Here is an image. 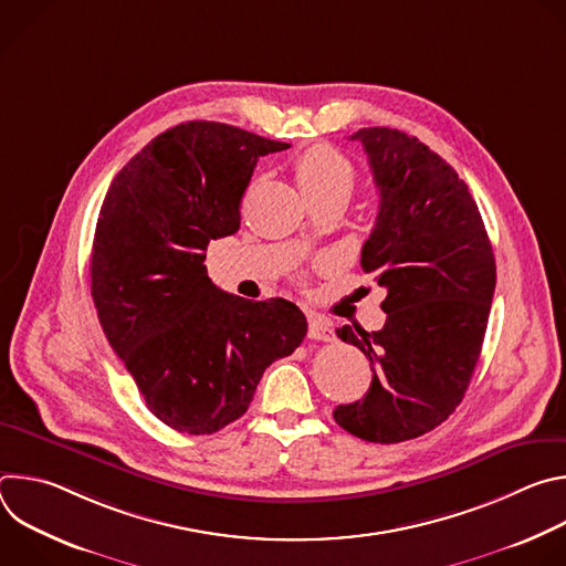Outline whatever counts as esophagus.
<instances>
[{
  "label": "esophagus",
  "mask_w": 566,
  "mask_h": 566,
  "mask_svg": "<svg viewBox=\"0 0 566 566\" xmlns=\"http://www.w3.org/2000/svg\"><path fill=\"white\" fill-rule=\"evenodd\" d=\"M308 338L311 340H322V343L334 340L332 322L327 317L317 315V313H308Z\"/></svg>",
  "instance_id": "obj_1"
}]
</instances>
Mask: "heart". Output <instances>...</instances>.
<instances>
[{"instance_id":"obj_1","label":"heart","mask_w":566,"mask_h":566,"mask_svg":"<svg viewBox=\"0 0 566 566\" xmlns=\"http://www.w3.org/2000/svg\"><path fill=\"white\" fill-rule=\"evenodd\" d=\"M293 177L308 203L349 197L356 184L352 160L332 145H313L302 151L293 164Z\"/></svg>"}]
</instances>
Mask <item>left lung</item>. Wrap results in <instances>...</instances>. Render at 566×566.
Returning a JSON list of instances; mask_svg holds the SVG:
<instances>
[{"instance_id":"8db88e82","label":"left lung","mask_w":566,"mask_h":566,"mask_svg":"<svg viewBox=\"0 0 566 566\" xmlns=\"http://www.w3.org/2000/svg\"><path fill=\"white\" fill-rule=\"evenodd\" d=\"M378 188L363 271L387 289L380 332L338 329L374 365L367 394L338 406L340 428L371 443H400L441 426L461 402L489 327L495 255L459 175L419 138L358 129Z\"/></svg>"}]
</instances>
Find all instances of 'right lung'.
Segmentation results:
<instances>
[{
	"mask_svg": "<svg viewBox=\"0 0 566 566\" xmlns=\"http://www.w3.org/2000/svg\"><path fill=\"white\" fill-rule=\"evenodd\" d=\"M223 123H181L116 175L92 249L103 332L149 412L184 434H212L251 406L264 369L306 336L284 297L253 302L212 284L206 251L239 230L258 158L286 149Z\"/></svg>",
	"mask_w": 566,
	"mask_h": 566,
	"instance_id": "add662e5",
	"label": "right lung"
}]
</instances>
